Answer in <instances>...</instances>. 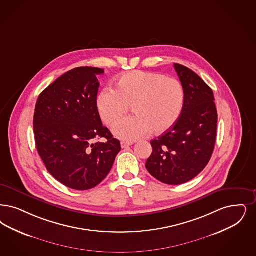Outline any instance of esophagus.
I'll use <instances>...</instances> for the list:
<instances>
[{
	"label": "esophagus",
	"mask_w": 256,
	"mask_h": 256,
	"mask_svg": "<svg viewBox=\"0 0 256 256\" xmlns=\"http://www.w3.org/2000/svg\"><path fill=\"white\" fill-rule=\"evenodd\" d=\"M130 146H132V144L128 143V142H121V148H128Z\"/></svg>",
	"instance_id": "esophagus-1"
}]
</instances>
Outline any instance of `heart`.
Wrapping results in <instances>:
<instances>
[{"instance_id":"1","label":"heart","mask_w":256,"mask_h":256,"mask_svg":"<svg viewBox=\"0 0 256 256\" xmlns=\"http://www.w3.org/2000/svg\"><path fill=\"white\" fill-rule=\"evenodd\" d=\"M184 102V88L177 79L137 70L120 76L115 90L106 88L100 92L96 106L102 122L113 126L133 106L136 115L113 128L117 138L132 142L150 132L160 135L170 130L178 121Z\"/></svg>"}]
</instances>
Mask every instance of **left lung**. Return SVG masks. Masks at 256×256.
I'll return each instance as SVG.
<instances>
[{
    "label": "left lung",
    "instance_id": "1",
    "mask_svg": "<svg viewBox=\"0 0 256 256\" xmlns=\"http://www.w3.org/2000/svg\"><path fill=\"white\" fill-rule=\"evenodd\" d=\"M184 88L183 110L174 126L152 140L148 172L168 184L194 179L210 160L217 130V110L212 88L192 70L174 64Z\"/></svg>",
    "mask_w": 256,
    "mask_h": 256
}]
</instances>
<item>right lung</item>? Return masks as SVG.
Instances as JSON below:
<instances>
[{"label": "right lung", "mask_w": 256, "mask_h": 256, "mask_svg": "<svg viewBox=\"0 0 256 256\" xmlns=\"http://www.w3.org/2000/svg\"><path fill=\"white\" fill-rule=\"evenodd\" d=\"M104 70L73 68L39 95L33 126L38 154L48 172L68 188L86 190L110 174L120 141L102 126L96 106ZM106 138V144H92Z\"/></svg>", "instance_id": "1"}]
</instances>
